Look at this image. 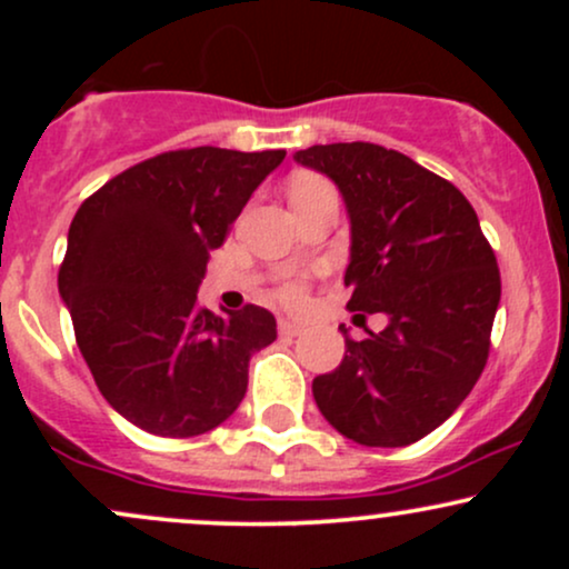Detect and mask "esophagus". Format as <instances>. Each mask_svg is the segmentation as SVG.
Masks as SVG:
<instances>
[{
    "mask_svg": "<svg viewBox=\"0 0 569 569\" xmlns=\"http://www.w3.org/2000/svg\"><path fill=\"white\" fill-rule=\"evenodd\" d=\"M278 331L283 337H299V335H302V326L293 323V321H286V318H283V321H278Z\"/></svg>",
    "mask_w": 569,
    "mask_h": 569,
    "instance_id": "obj_1",
    "label": "esophagus"
}]
</instances>
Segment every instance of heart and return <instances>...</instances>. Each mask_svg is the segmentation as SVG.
<instances>
[{
	"label": "heart",
	"instance_id": "obj_1",
	"mask_svg": "<svg viewBox=\"0 0 569 569\" xmlns=\"http://www.w3.org/2000/svg\"><path fill=\"white\" fill-rule=\"evenodd\" d=\"M310 181H318V179H299L297 184H310ZM293 184V187H297ZM280 297H283L286 305L291 307H299L305 305V297H307V286L302 283V280H289V283H283V289H280Z\"/></svg>",
	"mask_w": 569,
	"mask_h": 569
}]
</instances>
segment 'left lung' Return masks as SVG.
Segmentation results:
<instances>
[{
    "label": "left lung",
    "instance_id": "obj_1",
    "mask_svg": "<svg viewBox=\"0 0 569 569\" xmlns=\"http://www.w3.org/2000/svg\"><path fill=\"white\" fill-rule=\"evenodd\" d=\"M293 160L342 192L350 217L352 312L388 326L312 380L318 409L363 447H407L466 401L487 367L500 270L473 206L455 184L380 143H318ZM363 318V316H361Z\"/></svg>",
    "mask_w": 569,
    "mask_h": 569
}]
</instances>
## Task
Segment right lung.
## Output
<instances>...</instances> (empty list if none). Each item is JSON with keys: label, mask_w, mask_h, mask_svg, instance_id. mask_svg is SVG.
<instances>
[{"label": "right lung", "mask_w": 569, "mask_h": 569, "mask_svg": "<svg viewBox=\"0 0 569 569\" xmlns=\"http://www.w3.org/2000/svg\"><path fill=\"white\" fill-rule=\"evenodd\" d=\"M283 149L194 147L128 168L82 202L58 291L90 375L128 422L166 439L213 430L243 401L248 361L276 342L270 310L198 305L208 253L224 243Z\"/></svg>", "instance_id": "obj_1"}]
</instances>
